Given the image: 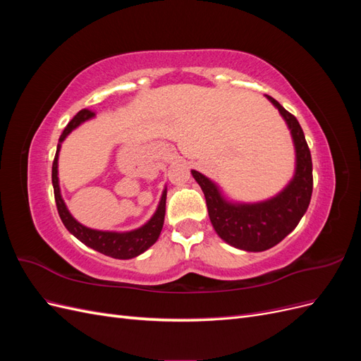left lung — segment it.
Returning a JSON list of instances; mask_svg holds the SVG:
<instances>
[{
    "label": "left lung",
    "instance_id": "8db88e82",
    "mask_svg": "<svg viewBox=\"0 0 361 361\" xmlns=\"http://www.w3.org/2000/svg\"><path fill=\"white\" fill-rule=\"evenodd\" d=\"M290 130L295 146V174L277 195L257 203L227 200L220 187L191 170L204 194L211 223L223 241L245 251H265L283 241L298 226L312 199V155L298 120L268 96Z\"/></svg>",
    "mask_w": 361,
    "mask_h": 361
}]
</instances>
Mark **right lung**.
<instances>
[{"label":"right lung","mask_w":361,"mask_h":361,"mask_svg":"<svg viewBox=\"0 0 361 361\" xmlns=\"http://www.w3.org/2000/svg\"><path fill=\"white\" fill-rule=\"evenodd\" d=\"M94 117V113L90 110H81L76 114L68 126L64 128L63 134L59 138L56 158L52 162V187H54V195H56V204L57 211L61 218L64 227L76 238L80 239L82 244L90 247L99 253L110 256L114 259H133L140 256L141 253L154 245L159 233L162 231L164 224V216H166V199H167V188L162 191L159 204L157 207L155 214L152 215L150 220L143 224L141 227L135 228V231L129 232H110V231H96V228L85 227L81 223H78L75 218L71 215L66 203H64L61 192H60V185H59V152L61 147V143L64 141L75 128H78L85 120Z\"/></svg>","instance_id":"1"}]
</instances>
